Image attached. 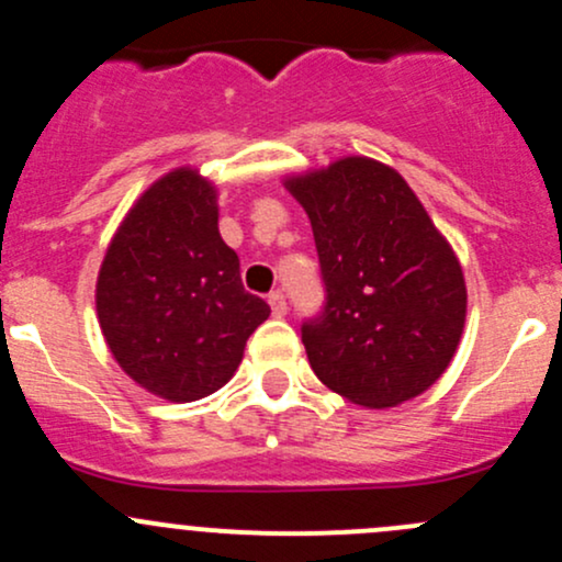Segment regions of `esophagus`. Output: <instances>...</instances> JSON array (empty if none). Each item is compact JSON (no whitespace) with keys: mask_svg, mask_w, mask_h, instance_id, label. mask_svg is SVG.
I'll return each instance as SVG.
<instances>
[{"mask_svg":"<svg viewBox=\"0 0 562 562\" xmlns=\"http://www.w3.org/2000/svg\"><path fill=\"white\" fill-rule=\"evenodd\" d=\"M269 304H271V313H274L277 317H282L288 313V302H285V293L282 291L269 293Z\"/></svg>","mask_w":562,"mask_h":562,"instance_id":"obj_1","label":"esophagus"}]
</instances>
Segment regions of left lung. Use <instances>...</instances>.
I'll return each instance as SVG.
<instances>
[{
  "label": "left lung",
  "mask_w": 562,
  "mask_h": 562,
  "mask_svg": "<svg viewBox=\"0 0 562 562\" xmlns=\"http://www.w3.org/2000/svg\"><path fill=\"white\" fill-rule=\"evenodd\" d=\"M313 223L321 313L302 342L321 383L364 407H394L446 372L462 337V266L394 168L345 157L288 181Z\"/></svg>",
  "instance_id": "1"
}]
</instances>
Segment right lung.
Here are the masks:
<instances>
[{
  "label": "right lung",
  "instance_id": "obj_1",
  "mask_svg": "<svg viewBox=\"0 0 562 562\" xmlns=\"http://www.w3.org/2000/svg\"><path fill=\"white\" fill-rule=\"evenodd\" d=\"M269 313L245 291L239 255L220 236L217 192L190 168L138 198L98 277V317L113 359L171 402L225 386Z\"/></svg>",
  "mask_w": 562,
  "mask_h": 562
}]
</instances>
